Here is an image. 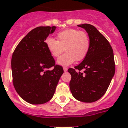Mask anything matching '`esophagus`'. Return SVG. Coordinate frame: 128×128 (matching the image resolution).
Returning a JSON list of instances; mask_svg holds the SVG:
<instances>
[{"mask_svg":"<svg viewBox=\"0 0 128 128\" xmlns=\"http://www.w3.org/2000/svg\"><path fill=\"white\" fill-rule=\"evenodd\" d=\"M63 70H64V72H67L68 71V68L66 67L63 68Z\"/></svg>","mask_w":128,"mask_h":128,"instance_id":"1","label":"esophagus"}]
</instances>
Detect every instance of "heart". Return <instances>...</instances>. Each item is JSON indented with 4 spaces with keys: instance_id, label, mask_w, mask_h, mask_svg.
Returning <instances> with one entry per match:
<instances>
[{
    "instance_id": "b5f03b06",
    "label": "heart",
    "mask_w": 128,
    "mask_h": 128,
    "mask_svg": "<svg viewBox=\"0 0 128 128\" xmlns=\"http://www.w3.org/2000/svg\"><path fill=\"white\" fill-rule=\"evenodd\" d=\"M58 40L52 38L46 40V45L52 56L58 57L63 51L66 52L57 60V64L62 66H69L76 60L85 58L90 48L89 36L84 31L68 28L57 34Z\"/></svg>"
}]
</instances>
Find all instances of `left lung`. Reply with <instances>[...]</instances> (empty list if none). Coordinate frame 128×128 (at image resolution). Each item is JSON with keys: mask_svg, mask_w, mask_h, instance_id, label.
Instances as JSON below:
<instances>
[{"mask_svg": "<svg viewBox=\"0 0 128 128\" xmlns=\"http://www.w3.org/2000/svg\"><path fill=\"white\" fill-rule=\"evenodd\" d=\"M77 26L88 33L90 48L80 64L75 69L68 70L72 76L70 88L78 101L94 102L105 94L115 73L113 51L107 40L95 26L90 24ZM82 69L84 70L82 73L80 72Z\"/></svg>", "mask_w": 128, "mask_h": 128, "instance_id": "8db88e82", "label": "left lung"}]
</instances>
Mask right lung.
<instances>
[{
	"instance_id": "right-lung-1",
	"label": "right lung",
	"mask_w": 128,
	"mask_h": 128,
	"mask_svg": "<svg viewBox=\"0 0 128 128\" xmlns=\"http://www.w3.org/2000/svg\"><path fill=\"white\" fill-rule=\"evenodd\" d=\"M55 26H38L18 44L11 62L13 83L19 96L34 105L49 102L55 92L64 70L55 62L45 41ZM54 67L52 70L49 68Z\"/></svg>"
}]
</instances>
